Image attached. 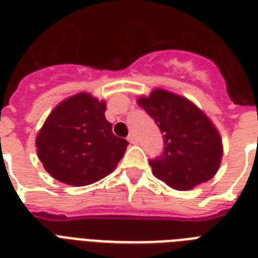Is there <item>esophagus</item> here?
I'll return each mask as SVG.
<instances>
[{"mask_svg": "<svg viewBox=\"0 0 258 258\" xmlns=\"http://www.w3.org/2000/svg\"><path fill=\"white\" fill-rule=\"evenodd\" d=\"M127 141L131 142V144H137V137L135 135H129L127 136Z\"/></svg>", "mask_w": 258, "mask_h": 258, "instance_id": "34e87169", "label": "esophagus"}]
</instances>
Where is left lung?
Here are the masks:
<instances>
[{
	"label": "left lung",
	"mask_w": 258,
	"mask_h": 258,
	"mask_svg": "<svg viewBox=\"0 0 258 258\" xmlns=\"http://www.w3.org/2000/svg\"><path fill=\"white\" fill-rule=\"evenodd\" d=\"M137 104L164 135V153L149 161L154 177L176 190H190L213 178L221 164L222 141L201 109L160 88L139 97Z\"/></svg>",
	"instance_id": "obj_1"
}]
</instances>
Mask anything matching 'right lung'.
<instances>
[{"label":"right lung","mask_w":258,"mask_h":258,"mask_svg":"<svg viewBox=\"0 0 258 258\" xmlns=\"http://www.w3.org/2000/svg\"><path fill=\"white\" fill-rule=\"evenodd\" d=\"M106 104L90 93L59 102L36 139L37 156L53 178L73 186L100 181L116 169L129 142L113 135Z\"/></svg>","instance_id":"add662e5"}]
</instances>
